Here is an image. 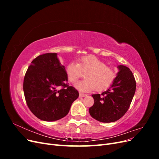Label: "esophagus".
Segmentation results:
<instances>
[{"label":"esophagus","instance_id":"esophagus-1","mask_svg":"<svg viewBox=\"0 0 159 159\" xmlns=\"http://www.w3.org/2000/svg\"><path fill=\"white\" fill-rule=\"evenodd\" d=\"M86 95H87V94L83 93H80V98H84V97H85Z\"/></svg>","mask_w":159,"mask_h":159}]
</instances>
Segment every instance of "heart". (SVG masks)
Masks as SVG:
<instances>
[{"mask_svg":"<svg viewBox=\"0 0 159 159\" xmlns=\"http://www.w3.org/2000/svg\"><path fill=\"white\" fill-rule=\"evenodd\" d=\"M85 78L76 85V88L81 91H89L93 89L102 91L112 84L116 77V71L106 66V64L95 56L89 55L81 57L78 64L71 62L66 67V73L71 84L78 82L83 72Z\"/></svg>","mask_w":159,"mask_h":159,"instance_id":"obj_1","label":"heart"}]
</instances>
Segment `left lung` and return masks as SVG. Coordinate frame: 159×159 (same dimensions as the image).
I'll use <instances>...</instances> for the list:
<instances>
[{
    "label": "left lung",
    "instance_id": "obj_1",
    "mask_svg": "<svg viewBox=\"0 0 159 159\" xmlns=\"http://www.w3.org/2000/svg\"><path fill=\"white\" fill-rule=\"evenodd\" d=\"M119 71L109 88L102 94H93L94 104L89 112L91 117L103 123L114 122L127 111L136 90V81L127 67L119 65Z\"/></svg>",
    "mask_w": 159,
    "mask_h": 159
}]
</instances>
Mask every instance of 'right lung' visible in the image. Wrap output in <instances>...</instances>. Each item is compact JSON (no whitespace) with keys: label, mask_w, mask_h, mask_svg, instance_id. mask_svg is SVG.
Wrapping results in <instances>:
<instances>
[{"label":"right lung","mask_w":159,"mask_h":159,"mask_svg":"<svg viewBox=\"0 0 159 159\" xmlns=\"http://www.w3.org/2000/svg\"><path fill=\"white\" fill-rule=\"evenodd\" d=\"M67 81L65 67L56 53L40 55L32 60L24 78L23 90L28 107L36 117L54 121L68 115L79 93Z\"/></svg>","instance_id":"1"}]
</instances>
